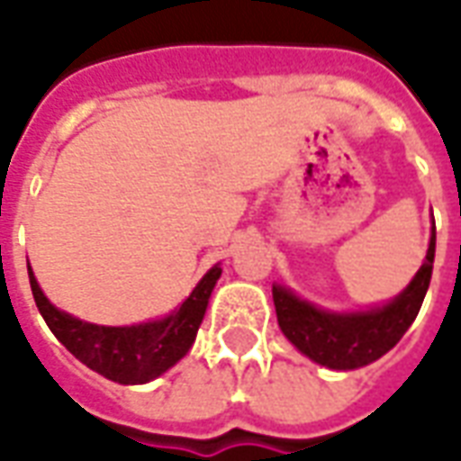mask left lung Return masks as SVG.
Here are the masks:
<instances>
[{
	"label": "left lung",
	"instance_id": "obj_1",
	"mask_svg": "<svg viewBox=\"0 0 461 461\" xmlns=\"http://www.w3.org/2000/svg\"><path fill=\"white\" fill-rule=\"evenodd\" d=\"M435 264V230L425 264L395 301L367 313H329L296 299L284 286H274V306L284 336L303 356L330 370H353L385 356L405 336L425 301Z\"/></svg>",
	"mask_w": 461,
	"mask_h": 461
}]
</instances>
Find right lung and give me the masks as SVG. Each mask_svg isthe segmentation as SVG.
Here are the masks:
<instances>
[{
  "instance_id": "obj_1",
  "label": "right lung",
  "mask_w": 461,
  "mask_h": 461,
  "mask_svg": "<svg viewBox=\"0 0 461 461\" xmlns=\"http://www.w3.org/2000/svg\"><path fill=\"white\" fill-rule=\"evenodd\" d=\"M220 274V267L207 271L190 296L182 301L180 309L167 319L140 323V326H122V329L95 326L68 316L49 303L32 269H29V281L39 313L44 316L46 326L64 343L68 353H74L84 366L113 383L140 385L162 375L190 350Z\"/></svg>"
}]
</instances>
